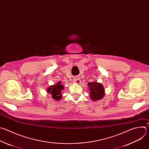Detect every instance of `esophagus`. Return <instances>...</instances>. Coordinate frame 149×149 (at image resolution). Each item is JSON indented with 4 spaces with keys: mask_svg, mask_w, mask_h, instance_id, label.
I'll list each match as a JSON object with an SVG mask.
<instances>
[{
    "mask_svg": "<svg viewBox=\"0 0 149 149\" xmlns=\"http://www.w3.org/2000/svg\"><path fill=\"white\" fill-rule=\"evenodd\" d=\"M74 81H75V82L76 84H79L80 82H81L80 79H79L78 78H75L74 79Z\"/></svg>",
    "mask_w": 149,
    "mask_h": 149,
    "instance_id": "esophagus-1",
    "label": "esophagus"
}]
</instances>
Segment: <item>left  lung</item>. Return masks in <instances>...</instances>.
Listing matches in <instances>:
<instances>
[{
  "label": "left lung",
  "mask_w": 149,
  "mask_h": 149,
  "mask_svg": "<svg viewBox=\"0 0 149 149\" xmlns=\"http://www.w3.org/2000/svg\"><path fill=\"white\" fill-rule=\"evenodd\" d=\"M90 90V97L92 101H98L101 100L105 95V90L102 84L97 81L88 83Z\"/></svg>",
  "instance_id": "1"
}]
</instances>
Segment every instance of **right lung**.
Instances as JSON below:
<instances>
[{"label":"right lung","instance_id":"right-lung-1","mask_svg":"<svg viewBox=\"0 0 149 149\" xmlns=\"http://www.w3.org/2000/svg\"><path fill=\"white\" fill-rule=\"evenodd\" d=\"M63 88H63L62 83L61 81H59L56 84H54L52 86H50L47 88V93L51 94L52 98L54 100L58 101L62 98L61 91L63 90Z\"/></svg>","mask_w":149,"mask_h":149}]
</instances>
